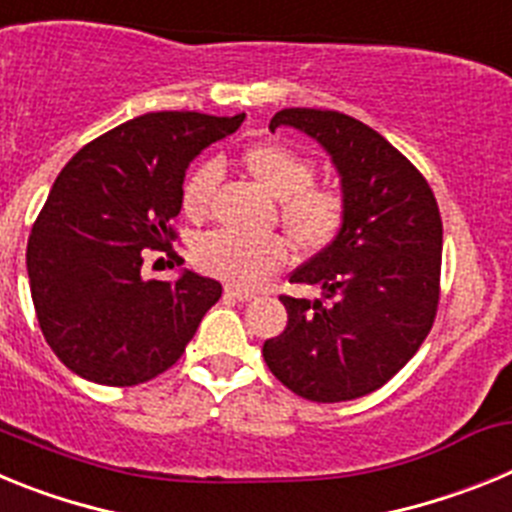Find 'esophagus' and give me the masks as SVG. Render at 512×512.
I'll list each match as a JSON object with an SVG mask.
<instances>
[{"label":"esophagus","mask_w":512,"mask_h":512,"mask_svg":"<svg viewBox=\"0 0 512 512\" xmlns=\"http://www.w3.org/2000/svg\"><path fill=\"white\" fill-rule=\"evenodd\" d=\"M225 295H228V297H233V300H238V302L256 300V292H253V289L233 287V284H228V287H225Z\"/></svg>","instance_id":"34e87169"}]
</instances>
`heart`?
Returning <instances> with one entry per match:
<instances>
[{
  "instance_id": "1",
  "label": "heart",
  "mask_w": 512,
  "mask_h": 512,
  "mask_svg": "<svg viewBox=\"0 0 512 512\" xmlns=\"http://www.w3.org/2000/svg\"><path fill=\"white\" fill-rule=\"evenodd\" d=\"M248 174L279 200V215L302 251H320L336 241L346 220V197L338 187L315 184V164L282 143H256L241 153ZM220 182L215 161L197 166L184 179L182 212L189 220H202L210 212L212 194ZM289 261V243L282 235L246 238L228 230L202 235L194 243V264L210 277L230 284H259Z\"/></svg>"
}]
</instances>
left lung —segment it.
I'll return each mask as SVG.
<instances>
[{
	"instance_id": "obj_1",
	"label": "left lung",
	"mask_w": 512,
	"mask_h": 512,
	"mask_svg": "<svg viewBox=\"0 0 512 512\" xmlns=\"http://www.w3.org/2000/svg\"><path fill=\"white\" fill-rule=\"evenodd\" d=\"M328 151L341 176L346 220L336 241L292 271L323 300L282 295L287 328L264 343L271 374L312 402L379 390L425 341L441 292L443 225L436 197L390 140L333 110L292 107L271 117Z\"/></svg>"
}]
</instances>
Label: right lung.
I'll list each match as a JSON object with an SVG mask.
<instances>
[{
  "label": "right lung",
  "mask_w": 512,
  "mask_h": 512,
  "mask_svg": "<svg viewBox=\"0 0 512 512\" xmlns=\"http://www.w3.org/2000/svg\"><path fill=\"white\" fill-rule=\"evenodd\" d=\"M243 120L148 112L63 166L27 241V277L45 341L71 372L133 387L184 354L223 287L194 271L146 282L140 251L171 248L189 161Z\"/></svg>",
  "instance_id": "add662e5"
}]
</instances>
